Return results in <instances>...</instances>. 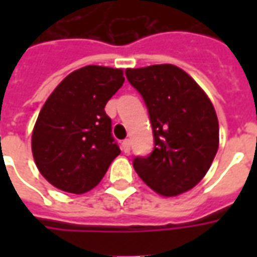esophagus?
Here are the masks:
<instances>
[{
	"label": "esophagus",
	"instance_id": "obj_1",
	"mask_svg": "<svg viewBox=\"0 0 257 257\" xmlns=\"http://www.w3.org/2000/svg\"><path fill=\"white\" fill-rule=\"evenodd\" d=\"M121 147H122L123 153H126V154H128L129 151H131V140H129V139L123 140L122 145H121Z\"/></svg>",
	"mask_w": 257,
	"mask_h": 257
}]
</instances>
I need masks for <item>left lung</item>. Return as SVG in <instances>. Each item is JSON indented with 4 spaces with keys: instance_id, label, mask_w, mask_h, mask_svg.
<instances>
[{
    "instance_id": "left-lung-1",
    "label": "left lung",
    "mask_w": 257,
    "mask_h": 257,
    "mask_svg": "<svg viewBox=\"0 0 257 257\" xmlns=\"http://www.w3.org/2000/svg\"><path fill=\"white\" fill-rule=\"evenodd\" d=\"M150 117L154 149L135 157L134 168L150 189L175 197L204 178L219 149V122L209 97L173 64L126 68Z\"/></svg>"
}]
</instances>
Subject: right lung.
I'll use <instances>...</instances> for the list:
<instances>
[{
  "label": "right lung",
  "instance_id": "obj_1",
  "mask_svg": "<svg viewBox=\"0 0 257 257\" xmlns=\"http://www.w3.org/2000/svg\"><path fill=\"white\" fill-rule=\"evenodd\" d=\"M122 74L103 66L75 70L41 108L31 138L33 157L42 176L59 190L89 191L119 156L104 107L122 86Z\"/></svg>",
  "mask_w": 257,
  "mask_h": 257
}]
</instances>
